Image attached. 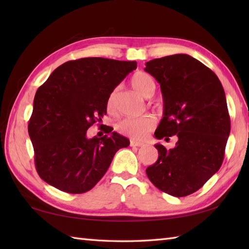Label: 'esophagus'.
I'll list each match as a JSON object with an SVG mask.
<instances>
[{"mask_svg": "<svg viewBox=\"0 0 249 249\" xmlns=\"http://www.w3.org/2000/svg\"><path fill=\"white\" fill-rule=\"evenodd\" d=\"M144 144L142 143V142H137L135 140H131L130 141V146H143Z\"/></svg>", "mask_w": 249, "mask_h": 249, "instance_id": "1", "label": "esophagus"}]
</instances>
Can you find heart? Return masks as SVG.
<instances>
[{
	"mask_svg": "<svg viewBox=\"0 0 249 249\" xmlns=\"http://www.w3.org/2000/svg\"><path fill=\"white\" fill-rule=\"evenodd\" d=\"M130 84L137 92L143 95L145 97H150L155 91V82L151 76L144 72H137L131 77ZM116 99V89L110 93L107 99L106 107L109 112L113 111ZM156 119L154 115L146 114L141 118H128L121 121L118 124V130L121 134L126 135L135 140H141L146 137V135L155 127Z\"/></svg>",
	"mask_w": 249,
	"mask_h": 249,
	"instance_id": "b5f03b06",
	"label": "heart"
}]
</instances>
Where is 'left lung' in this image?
I'll return each mask as SVG.
<instances>
[{
    "instance_id": "obj_1",
    "label": "left lung",
    "mask_w": 249,
    "mask_h": 249,
    "mask_svg": "<svg viewBox=\"0 0 249 249\" xmlns=\"http://www.w3.org/2000/svg\"><path fill=\"white\" fill-rule=\"evenodd\" d=\"M144 71L160 84L163 118L157 139L177 135L173 149L156 144L158 160L146 176L161 192L185 197L219 170L230 134V116L218 77L188 54L146 62Z\"/></svg>"
}]
</instances>
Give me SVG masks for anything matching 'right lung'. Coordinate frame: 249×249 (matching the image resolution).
Instances as JSON below:
<instances>
[{"instance_id":"right-lung-1","label":"right lung","mask_w":249,"mask_h":249,"mask_svg":"<svg viewBox=\"0 0 249 249\" xmlns=\"http://www.w3.org/2000/svg\"><path fill=\"white\" fill-rule=\"evenodd\" d=\"M136 68V61L83 57L52 71L35 94L28 127L40 178L62 192L83 194L104 177L129 140L110 126L102 138L89 139L87 130L102 122L110 93Z\"/></svg>"}]
</instances>
